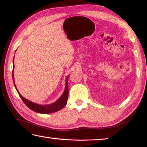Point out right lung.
Listing matches in <instances>:
<instances>
[{
    "label": "right lung",
    "mask_w": 147,
    "mask_h": 147,
    "mask_svg": "<svg viewBox=\"0 0 147 147\" xmlns=\"http://www.w3.org/2000/svg\"><path fill=\"white\" fill-rule=\"evenodd\" d=\"M15 57V56H14ZM13 84L15 87L16 88V91L18 93L19 96H20L22 101L24 102V103L30 109H31L33 111H35L38 113H42V114H49V113H52L61 110L64 107L66 103H67L68 97V76L66 77V82H65V88L64 90V92L63 93L62 95L58 98L56 102H54V103H52L51 104H45V105H41L39 104L34 103L31 101L29 100L26 98H25L24 96L21 95V94L19 93L18 90H17L15 82V77H14V58L13 59Z\"/></svg>",
    "instance_id": "1"
}]
</instances>
